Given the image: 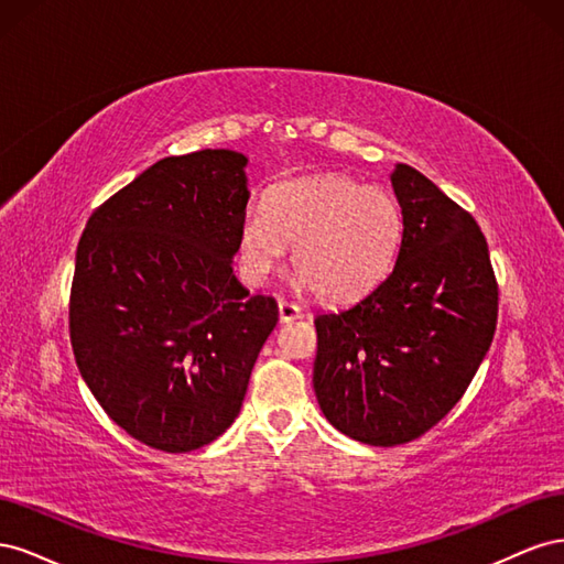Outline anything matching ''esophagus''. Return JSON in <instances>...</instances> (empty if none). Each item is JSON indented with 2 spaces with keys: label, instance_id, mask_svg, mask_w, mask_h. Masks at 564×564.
Segmentation results:
<instances>
[{
  "label": "esophagus",
  "instance_id": "esophagus-1",
  "mask_svg": "<svg viewBox=\"0 0 564 564\" xmlns=\"http://www.w3.org/2000/svg\"><path fill=\"white\" fill-rule=\"evenodd\" d=\"M278 311H280V322H294V319H299L303 315L296 303L284 301V299L278 303Z\"/></svg>",
  "mask_w": 564,
  "mask_h": 564
}]
</instances>
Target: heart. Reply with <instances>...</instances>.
I'll return each instance as SVG.
<instances>
[{"label": "heart", "mask_w": 564, "mask_h": 564, "mask_svg": "<svg viewBox=\"0 0 564 564\" xmlns=\"http://www.w3.org/2000/svg\"><path fill=\"white\" fill-rule=\"evenodd\" d=\"M296 245V280L324 301L360 299L395 263L402 212L383 187L338 174L272 187L265 209L253 207L240 226V265L247 282L270 280Z\"/></svg>", "instance_id": "1"}]
</instances>
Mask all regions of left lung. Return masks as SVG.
<instances>
[{
  "label": "left lung",
  "instance_id": "obj_1",
  "mask_svg": "<svg viewBox=\"0 0 564 564\" xmlns=\"http://www.w3.org/2000/svg\"><path fill=\"white\" fill-rule=\"evenodd\" d=\"M402 245L388 278L315 317L324 416L373 447L421 437L464 398L491 346L499 284L475 218L409 164L392 169Z\"/></svg>",
  "mask_w": 564,
  "mask_h": 564
}]
</instances>
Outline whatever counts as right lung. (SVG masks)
<instances>
[{"label":"right lung","mask_w":564,"mask_h":564,"mask_svg":"<svg viewBox=\"0 0 564 564\" xmlns=\"http://www.w3.org/2000/svg\"><path fill=\"white\" fill-rule=\"evenodd\" d=\"M247 158H164L91 214L77 245L70 344L82 379L131 437L169 454L209 445L240 414L278 324L232 275Z\"/></svg>","instance_id":"right-lung-1"}]
</instances>
